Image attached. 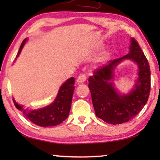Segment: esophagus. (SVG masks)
I'll list each match as a JSON object with an SVG mask.
<instances>
[{"instance_id": "esophagus-1", "label": "esophagus", "mask_w": 160, "mask_h": 160, "mask_svg": "<svg viewBox=\"0 0 160 160\" xmlns=\"http://www.w3.org/2000/svg\"><path fill=\"white\" fill-rule=\"evenodd\" d=\"M87 76L85 75V74H81V75H79L78 76L77 78V82L78 83H83L85 81L87 80Z\"/></svg>"}]
</instances>
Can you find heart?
Segmentation results:
<instances>
[{"label":"heart","mask_w":160,"mask_h":160,"mask_svg":"<svg viewBox=\"0 0 160 160\" xmlns=\"http://www.w3.org/2000/svg\"><path fill=\"white\" fill-rule=\"evenodd\" d=\"M108 55V52H105L104 53V56H103V58H106L107 56Z\"/></svg>","instance_id":"b5f03b06"}]
</instances>
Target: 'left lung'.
I'll use <instances>...</instances> for the list:
<instances>
[{"label": "left lung", "instance_id": "8db88e82", "mask_svg": "<svg viewBox=\"0 0 160 160\" xmlns=\"http://www.w3.org/2000/svg\"><path fill=\"white\" fill-rule=\"evenodd\" d=\"M130 51L122 58L110 60L89 78V89L95 114L106 123L119 124L130 121L142 110L149 97L151 71L148 60L134 38ZM124 58H130L139 65V80L135 89L127 96L118 94L111 79L114 68Z\"/></svg>", "mask_w": 160, "mask_h": 160}]
</instances>
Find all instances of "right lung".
I'll return each mask as SVG.
<instances>
[{
  "label": "right lung",
  "instance_id": "1",
  "mask_svg": "<svg viewBox=\"0 0 160 160\" xmlns=\"http://www.w3.org/2000/svg\"><path fill=\"white\" fill-rule=\"evenodd\" d=\"M26 40L27 39H25L22 43L17 58L20 54ZM74 84L75 79L73 77L68 79L61 86L54 101L47 107L38 110H28L22 106H19L14 100H13V102L16 108L21 111L25 117L33 124L41 127L56 126L62 123L68 117L74 91Z\"/></svg>",
  "mask_w": 160,
  "mask_h": 160
}]
</instances>
